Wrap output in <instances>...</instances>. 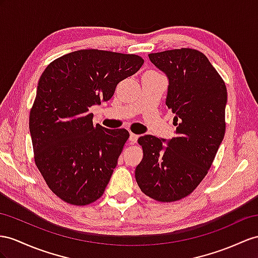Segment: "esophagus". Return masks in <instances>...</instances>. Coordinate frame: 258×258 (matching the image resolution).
Masks as SVG:
<instances>
[{
	"label": "esophagus",
	"instance_id": "esophagus-1",
	"mask_svg": "<svg viewBox=\"0 0 258 258\" xmlns=\"http://www.w3.org/2000/svg\"><path fill=\"white\" fill-rule=\"evenodd\" d=\"M138 140V135L134 134V133H130V141L132 143H136Z\"/></svg>",
	"mask_w": 258,
	"mask_h": 258
}]
</instances>
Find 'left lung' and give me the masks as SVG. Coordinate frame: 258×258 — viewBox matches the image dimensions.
<instances>
[{
    "mask_svg": "<svg viewBox=\"0 0 258 258\" xmlns=\"http://www.w3.org/2000/svg\"><path fill=\"white\" fill-rule=\"evenodd\" d=\"M148 56L168 77L166 104L175 114L176 130L169 141L138 138L144 157L135 177L143 193L170 203L192 193L213 164L226 133L228 95L222 78L200 51L183 48Z\"/></svg>",
    "mask_w": 258,
    "mask_h": 258,
    "instance_id": "1",
    "label": "left lung"
}]
</instances>
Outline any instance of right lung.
<instances>
[{
  "mask_svg": "<svg viewBox=\"0 0 258 258\" xmlns=\"http://www.w3.org/2000/svg\"><path fill=\"white\" fill-rule=\"evenodd\" d=\"M143 64L135 54L78 50L42 73L29 131L37 168L64 202L84 206L103 194L130 134L94 125L89 108L110 100L116 85Z\"/></svg>",
  "mask_w": 258,
  "mask_h": 258,
  "instance_id": "obj_1",
  "label": "right lung"
}]
</instances>
